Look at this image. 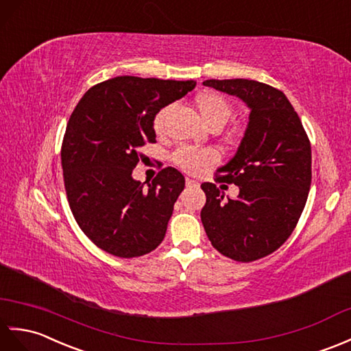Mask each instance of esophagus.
<instances>
[{
  "label": "esophagus",
  "instance_id": "1",
  "mask_svg": "<svg viewBox=\"0 0 351 351\" xmlns=\"http://www.w3.org/2000/svg\"><path fill=\"white\" fill-rule=\"evenodd\" d=\"M186 186H188V188H198L199 184L195 180H192V178H186Z\"/></svg>",
  "mask_w": 351,
  "mask_h": 351
}]
</instances>
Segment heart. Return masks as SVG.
<instances>
[{"mask_svg": "<svg viewBox=\"0 0 351 351\" xmlns=\"http://www.w3.org/2000/svg\"><path fill=\"white\" fill-rule=\"evenodd\" d=\"M195 106L208 129H221L232 115V105L227 97L219 93L204 91L195 97ZM171 106H165L156 112L153 119V129L156 134H162L165 130L167 117ZM173 160L177 167L188 171V173H197V171L213 165L217 160V154L210 149H192V147H180L173 154Z\"/></svg>", "mask_w": 351, "mask_h": 351, "instance_id": "heart-1", "label": "heart"}]
</instances>
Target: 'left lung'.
<instances>
[{"label": "left lung", "instance_id": "obj_1", "mask_svg": "<svg viewBox=\"0 0 351 351\" xmlns=\"http://www.w3.org/2000/svg\"><path fill=\"white\" fill-rule=\"evenodd\" d=\"M247 105V128L216 183L239 186L237 198L223 199L215 183H202L201 221L215 249L231 260H260L291 236L311 188V143L298 112L281 90L251 80L202 82Z\"/></svg>", "mask_w": 351, "mask_h": 351}]
</instances>
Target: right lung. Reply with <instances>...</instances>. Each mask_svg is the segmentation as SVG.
Listing matches in <instances>:
<instances>
[{"label":"right lung","mask_w":351,"mask_h":351,"mask_svg":"<svg viewBox=\"0 0 351 351\" xmlns=\"http://www.w3.org/2000/svg\"><path fill=\"white\" fill-rule=\"evenodd\" d=\"M195 81L117 76L91 87L70 115L61 145L64 188L75 219L105 252L134 258L165 237L184 177L163 168L152 183L132 171L156 143L153 119L195 88Z\"/></svg>","instance_id":"1"}]
</instances>
